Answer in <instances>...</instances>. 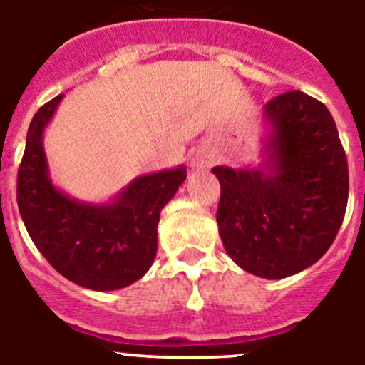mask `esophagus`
I'll list each match as a JSON object with an SVG mask.
<instances>
[{
    "label": "esophagus",
    "mask_w": 365,
    "mask_h": 365,
    "mask_svg": "<svg viewBox=\"0 0 365 365\" xmlns=\"http://www.w3.org/2000/svg\"><path fill=\"white\" fill-rule=\"evenodd\" d=\"M212 157L210 155H205V153H197L195 157H193L192 160V166L193 168H197V170H206V168H210L212 166Z\"/></svg>",
    "instance_id": "obj_1"
}]
</instances>
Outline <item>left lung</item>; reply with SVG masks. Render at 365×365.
Segmentation results:
<instances>
[{"label": "left lung", "instance_id": "8db88e82", "mask_svg": "<svg viewBox=\"0 0 365 365\" xmlns=\"http://www.w3.org/2000/svg\"><path fill=\"white\" fill-rule=\"evenodd\" d=\"M267 160L259 168H212L221 185L219 235L247 272L282 279L314 265L333 245L349 195L336 124L302 91L276 96L263 115Z\"/></svg>", "mask_w": 365, "mask_h": 365}]
</instances>
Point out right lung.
<instances>
[{"instance_id":"add662e5","label":"right lung","mask_w":365,"mask_h":365,"mask_svg":"<svg viewBox=\"0 0 365 365\" xmlns=\"http://www.w3.org/2000/svg\"><path fill=\"white\" fill-rule=\"evenodd\" d=\"M58 95L32 117L18 172V208L32 243L63 278L91 291H117L140 279L157 254L160 210L186 179V168L133 179L109 202H83L53 185L43 131Z\"/></svg>"}]
</instances>
